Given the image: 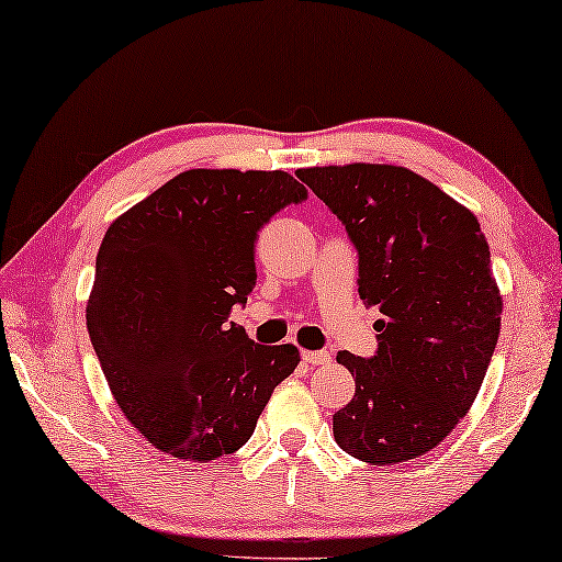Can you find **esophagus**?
<instances>
[{
	"mask_svg": "<svg viewBox=\"0 0 562 562\" xmlns=\"http://www.w3.org/2000/svg\"><path fill=\"white\" fill-rule=\"evenodd\" d=\"M301 358H303V363H308V366H324L330 361V353L328 351H303Z\"/></svg>",
	"mask_w": 562,
	"mask_h": 562,
	"instance_id": "esophagus-1",
	"label": "esophagus"
}]
</instances>
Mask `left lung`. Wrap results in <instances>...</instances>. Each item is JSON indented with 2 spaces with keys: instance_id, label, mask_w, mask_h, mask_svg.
<instances>
[{
  "instance_id": "8db88e82",
  "label": "left lung",
  "mask_w": 562,
  "mask_h": 562,
  "mask_svg": "<svg viewBox=\"0 0 562 562\" xmlns=\"http://www.w3.org/2000/svg\"><path fill=\"white\" fill-rule=\"evenodd\" d=\"M358 251V296L381 311L379 351L336 356L356 395L336 443L391 465L436 448L471 411L498 344L503 301L473 211L406 167L299 169Z\"/></svg>"
}]
</instances>
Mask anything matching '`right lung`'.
<instances>
[{
    "mask_svg": "<svg viewBox=\"0 0 562 562\" xmlns=\"http://www.w3.org/2000/svg\"><path fill=\"white\" fill-rule=\"evenodd\" d=\"M306 196L286 171L189 169L109 226L89 338L119 408L164 453H236L299 366L296 346L254 344L228 316L256 286L263 224Z\"/></svg>",
    "mask_w": 562,
    "mask_h": 562,
    "instance_id": "1",
    "label": "right lung"
}]
</instances>
